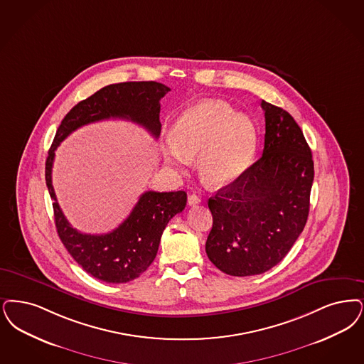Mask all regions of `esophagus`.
<instances>
[{"label":"esophagus","mask_w":364,"mask_h":364,"mask_svg":"<svg viewBox=\"0 0 364 364\" xmlns=\"http://www.w3.org/2000/svg\"><path fill=\"white\" fill-rule=\"evenodd\" d=\"M200 203V198L198 195H189L188 196V204L189 205H196V204Z\"/></svg>","instance_id":"34e87169"}]
</instances>
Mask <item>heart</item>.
Here are the masks:
<instances>
[{
  "instance_id": "1",
  "label": "heart",
  "mask_w": 364,
  "mask_h": 364,
  "mask_svg": "<svg viewBox=\"0 0 364 364\" xmlns=\"http://www.w3.org/2000/svg\"><path fill=\"white\" fill-rule=\"evenodd\" d=\"M172 141L164 146V159L183 168L198 157L204 184L225 187L250 166L259 142L255 123L222 100H203L188 107L172 126Z\"/></svg>"
}]
</instances>
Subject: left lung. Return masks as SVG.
Listing matches in <instances>:
<instances>
[{
    "label": "left lung",
    "mask_w": 364,
    "mask_h": 364,
    "mask_svg": "<svg viewBox=\"0 0 364 364\" xmlns=\"http://www.w3.org/2000/svg\"><path fill=\"white\" fill-rule=\"evenodd\" d=\"M262 156L208 199L205 253L232 277L260 275L282 262L304 232L314 178L311 150L290 114L262 102Z\"/></svg>",
    "instance_id": "obj_1"
}]
</instances>
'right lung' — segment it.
<instances>
[{
    "label": "right lung",
    "instance_id": "add662e5",
    "mask_svg": "<svg viewBox=\"0 0 364 364\" xmlns=\"http://www.w3.org/2000/svg\"><path fill=\"white\" fill-rule=\"evenodd\" d=\"M171 89L160 82H120L104 87L78 102L63 117L46 161V184L53 199L54 218L62 244L89 275L105 283H127L141 277L156 259L161 235L168 222L181 213L187 193L146 191L130 215L107 234H85L65 218L53 187L55 150L73 131L99 120L127 119L160 136V100Z\"/></svg>",
    "mask_w": 364,
    "mask_h": 364
}]
</instances>
